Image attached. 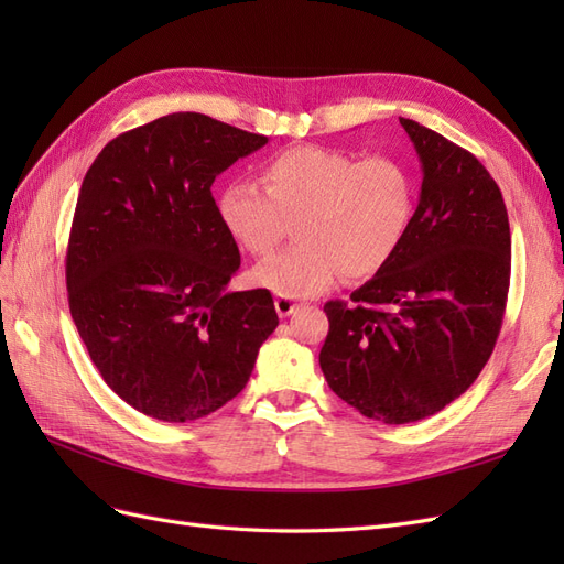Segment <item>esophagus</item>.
<instances>
[{
	"label": "esophagus",
	"mask_w": 564,
	"mask_h": 564,
	"mask_svg": "<svg viewBox=\"0 0 564 564\" xmlns=\"http://www.w3.org/2000/svg\"><path fill=\"white\" fill-rule=\"evenodd\" d=\"M299 305L292 301V299H284V296H278L275 299V311L280 317H289L292 313H296Z\"/></svg>",
	"instance_id": "1"
}]
</instances>
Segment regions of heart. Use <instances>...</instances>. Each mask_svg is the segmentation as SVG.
I'll return each mask as SVG.
<instances>
[{
    "instance_id": "1",
    "label": "heart",
    "mask_w": 564,
    "mask_h": 564,
    "mask_svg": "<svg viewBox=\"0 0 564 564\" xmlns=\"http://www.w3.org/2000/svg\"><path fill=\"white\" fill-rule=\"evenodd\" d=\"M261 187L228 183L218 218L232 240L265 256L299 218V245L253 268V280L284 299H311L346 275L362 280L390 263L412 226L414 178L392 155L296 145L261 166Z\"/></svg>"
}]
</instances>
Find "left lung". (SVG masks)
I'll return each mask as SVG.
<instances>
[{"instance_id":"1","label":"left lung","mask_w":564,"mask_h":564,"mask_svg":"<svg viewBox=\"0 0 564 564\" xmlns=\"http://www.w3.org/2000/svg\"><path fill=\"white\" fill-rule=\"evenodd\" d=\"M421 162L412 226L390 263L329 301L319 367L367 419L412 423L473 386L501 332L510 226L499 185L468 150L400 117Z\"/></svg>"}]
</instances>
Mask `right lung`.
<instances>
[{"label":"right lung","mask_w":564,"mask_h":564,"mask_svg":"<svg viewBox=\"0 0 564 564\" xmlns=\"http://www.w3.org/2000/svg\"><path fill=\"white\" fill-rule=\"evenodd\" d=\"M268 143L199 112L112 139L82 181L67 299L104 381L166 423L209 416L240 392L278 313L268 289L228 292L240 249L212 185Z\"/></svg>","instance_id":"right-lung-1"}]
</instances>
